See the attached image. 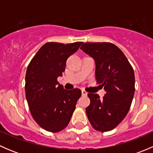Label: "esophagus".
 Segmentation results:
<instances>
[{"label": "esophagus", "mask_w": 153, "mask_h": 153, "mask_svg": "<svg viewBox=\"0 0 153 153\" xmlns=\"http://www.w3.org/2000/svg\"><path fill=\"white\" fill-rule=\"evenodd\" d=\"M81 92H82V95H87V92L85 90H82Z\"/></svg>", "instance_id": "1"}]
</instances>
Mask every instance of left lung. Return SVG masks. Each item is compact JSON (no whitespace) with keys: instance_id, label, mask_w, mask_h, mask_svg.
<instances>
[{"instance_id":"1","label":"left lung","mask_w":153,"mask_h":153,"mask_svg":"<svg viewBox=\"0 0 153 153\" xmlns=\"http://www.w3.org/2000/svg\"><path fill=\"white\" fill-rule=\"evenodd\" d=\"M95 63V79L106 94L89 93L90 104L86 108L92 127L107 132L126 117L135 93V74L122 51L111 43H85L81 47Z\"/></svg>"}]
</instances>
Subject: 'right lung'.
<instances>
[{
    "label": "right lung",
    "instance_id": "right-lung-1",
    "mask_svg": "<svg viewBox=\"0 0 153 153\" xmlns=\"http://www.w3.org/2000/svg\"><path fill=\"white\" fill-rule=\"evenodd\" d=\"M82 44L48 42L27 67L25 92L29 110L38 124L49 132H58L67 127L81 95L77 88L64 89L57 78L62 76L67 58Z\"/></svg>",
    "mask_w": 153,
    "mask_h": 153
}]
</instances>
